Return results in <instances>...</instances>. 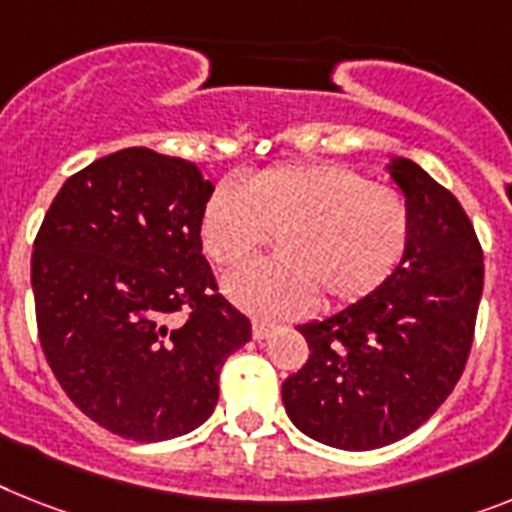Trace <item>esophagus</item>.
Instances as JSON below:
<instances>
[{"label":"esophagus","instance_id":"esophagus-1","mask_svg":"<svg viewBox=\"0 0 512 512\" xmlns=\"http://www.w3.org/2000/svg\"><path fill=\"white\" fill-rule=\"evenodd\" d=\"M277 327L269 322H253V340H266L269 335H274Z\"/></svg>","mask_w":512,"mask_h":512}]
</instances>
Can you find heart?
<instances>
[{
    "mask_svg": "<svg viewBox=\"0 0 512 512\" xmlns=\"http://www.w3.org/2000/svg\"><path fill=\"white\" fill-rule=\"evenodd\" d=\"M277 235V259L225 280V295L256 319H293L319 301L348 306L377 293L403 264L413 235L400 193L329 162L280 164L246 185L225 180L206 198L198 238L222 269Z\"/></svg>",
    "mask_w": 512,
    "mask_h": 512,
    "instance_id": "obj_1",
    "label": "heart"
}]
</instances>
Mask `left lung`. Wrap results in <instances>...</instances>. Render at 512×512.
Here are the masks:
<instances>
[{
    "label": "left lung",
    "mask_w": 512,
    "mask_h": 512,
    "mask_svg": "<svg viewBox=\"0 0 512 512\" xmlns=\"http://www.w3.org/2000/svg\"><path fill=\"white\" fill-rule=\"evenodd\" d=\"M411 206L403 264L369 298L298 324L308 361L282 384L306 437L337 450H374L429 421L458 384L474 342L484 253L458 198L416 162L384 167Z\"/></svg>",
    "instance_id": "obj_1"
}]
</instances>
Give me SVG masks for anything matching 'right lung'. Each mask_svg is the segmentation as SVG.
<instances>
[{
	"instance_id": "obj_1",
	"label": "right lung",
	"mask_w": 512,
	"mask_h": 512,
	"mask_svg": "<svg viewBox=\"0 0 512 512\" xmlns=\"http://www.w3.org/2000/svg\"><path fill=\"white\" fill-rule=\"evenodd\" d=\"M211 190L193 162L114 151L67 177L33 243L46 361L80 411L125 439L204 424L227 356L251 340L201 253Z\"/></svg>"
}]
</instances>
